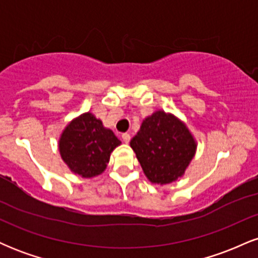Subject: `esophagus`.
<instances>
[{
	"instance_id": "esophagus-1",
	"label": "esophagus",
	"mask_w": 258,
	"mask_h": 258,
	"mask_svg": "<svg viewBox=\"0 0 258 258\" xmlns=\"http://www.w3.org/2000/svg\"><path fill=\"white\" fill-rule=\"evenodd\" d=\"M121 138H122V141L125 142V143H128L130 139H131V136H130V133H122V135H121Z\"/></svg>"
}]
</instances>
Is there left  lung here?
<instances>
[{
  "label": "left lung",
  "instance_id": "8db88e82",
  "mask_svg": "<svg viewBox=\"0 0 258 258\" xmlns=\"http://www.w3.org/2000/svg\"><path fill=\"white\" fill-rule=\"evenodd\" d=\"M130 146L147 178L161 185L182 177L197 152V141L185 123L164 110L143 120Z\"/></svg>",
  "mask_w": 258,
  "mask_h": 258
}]
</instances>
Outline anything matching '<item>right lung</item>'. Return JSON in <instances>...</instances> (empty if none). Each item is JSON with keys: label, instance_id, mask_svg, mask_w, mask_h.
<instances>
[{"label": "right lung", "instance_id": "add662e5", "mask_svg": "<svg viewBox=\"0 0 258 258\" xmlns=\"http://www.w3.org/2000/svg\"><path fill=\"white\" fill-rule=\"evenodd\" d=\"M121 141L90 111L68 123L59 137V153L69 170L82 178L104 172L112 150Z\"/></svg>", "mask_w": 258, "mask_h": 258}]
</instances>
